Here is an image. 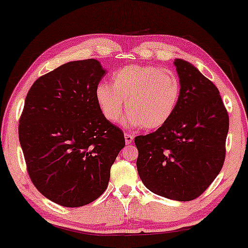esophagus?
<instances>
[{"label": "esophagus", "instance_id": "1", "mask_svg": "<svg viewBox=\"0 0 248 248\" xmlns=\"http://www.w3.org/2000/svg\"><path fill=\"white\" fill-rule=\"evenodd\" d=\"M124 140H125V144H131L132 140H134V136H132L130 132H125Z\"/></svg>", "mask_w": 248, "mask_h": 248}]
</instances>
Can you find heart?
Instances as JSON below:
<instances>
[{
  "instance_id": "heart-1",
  "label": "heart",
  "mask_w": 248,
  "mask_h": 248,
  "mask_svg": "<svg viewBox=\"0 0 248 248\" xmlns=\"http://www.w3.org/2000/svg\"><path fill=\"white\" fill-rule=\"evenodd\" d=\"M180 96L179 76L158 66L128 65L113 73L111 84L101 82L95 88L96 102L109 123L119 124L127 108L129 124L148 130L172 118Z\"/></svg>"
}]
</instances>
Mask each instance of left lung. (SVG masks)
Here are the masks:
<instances>
[{
	"mask_svg": "<svg viewBox=\"0 0 248 248\" xmlns=\"http://www.w3.org/2000/svg\"><path fill=\"white\" fill-rule=\"evenodd\" d=\"M174 64L181 81L175 112L157 130L137 136V170L148 190L191 201L208 189L222 169L229 117L218 89L193 65Z\"/></svg>",
	"mask_w": 248,
	"mask_h": 248,
	"instance_id": "obj_1",
	"label": "left lung"
}]
</instances>
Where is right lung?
<instances>
[{
    "instance_id": "add662e5",
    "label": "right lung",
    "mask_w": 248,
    "mask_h": 248,
    "mask_svg": "<svg viewBox=\"0 0 248 248\" xmlns=\"http://www.w3.org/2000/svg\"><path fill=\"white\" fill-rule=\"evenodd\" d=\"M104 74L96 59L66 62L40 76L24 101L19 140L28 174L41 194L62 207L96 200L125 145L123 130L96 102Z\"/></svg>"
}]
</instances>
